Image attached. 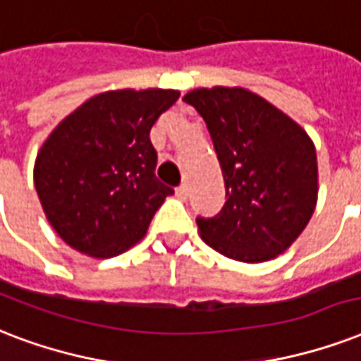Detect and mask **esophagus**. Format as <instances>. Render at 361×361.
<instances>
[{"mask_svg": "<svg viewBox=\"0 0 361 361\" xmlns=\"http://www.w3.org/2000/svg\"><path fill=\"white\" fill-rule=\"evenodd\" d=\"M177 197L178 200H186V195H188V186H186V183H183L180 186H177Z\"/></svg>", "mask_w": 361, "mask_h": 361, "instance_id": "34e87169", "label": "esophagus"}]
</instances>
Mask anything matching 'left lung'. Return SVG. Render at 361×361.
I'll return each mask as SVG.
<instances>
[{
    "label": "left lung",
    "instance_id": "obj_1",
    "mask_svg": "<svg viewBox=\"0 0 361 361\" xmlns=\"http://www.w3.org/2000/svg\"><path fill=\"white\" fill-rule=\"evenodd\" d=\"M184 102L205 120L228 197L214 216L195 219L201 239L247 264L284 252L317 205V152L305 130L245 88H200Z\"/></svg>",
    "mask_w": 361,
    "mask_h": 361
}]
</instances>
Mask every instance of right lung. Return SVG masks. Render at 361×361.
Segmentation results:
<instances>
[{
	"label": "right lung",
	"instance_id": "add662e5",
	"mask_svg": "<svg viewBox=\"0 0 361 361\" xmlns=\"http://www.w3.org/2000/svg\"><path fill=\"white\" fill-rule=\"evenodd\" d=\"M177 90L105 92L58 124L35 161V190L63 241L94 258L118 256L147 233L173 188L156 177L150 130Z\"/></svg>",
	"mask_w": 361,
	"mask_h": 361
}]
</instances>
